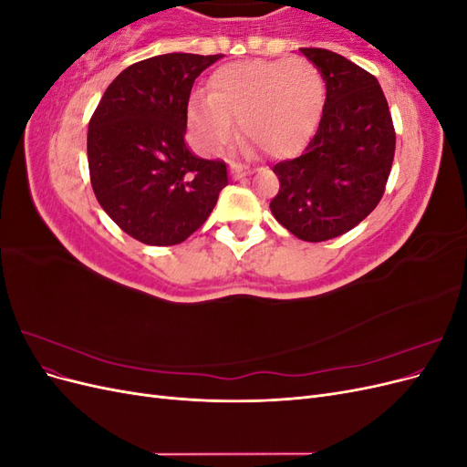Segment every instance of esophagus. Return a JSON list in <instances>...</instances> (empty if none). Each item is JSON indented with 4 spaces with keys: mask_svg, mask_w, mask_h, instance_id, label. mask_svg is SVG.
I'll use <instances>...</instances> for the list:
<instances>
[{
    "mask_svg": "<svg viewBox=\"0 0 467 467\" xmlns=\"http://www.w3.org/2000/svg\"><path fill=\"white\" fill-rule=\"evenodd\" d=\"M245 169H242L239 165H234V169H232V175H234V179H244L245 177Z\"/></svg>",
    "mask_w": 467,
    "mask_h": 467,
    "instance_id": "obj_1",
    "label": "esophagus"
}]
</instances>
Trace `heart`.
Instances as JSON below:
<instances>
[{"label":"heart","mask_w":467,"mask_h":467,"mask_svg":"<svg viewBox=\"0 0 467 467\" xmlns=\"http://www.w3.org/2000/svg\"><path fill=\"white\" fill-rule=\"evenodd\" d=\"M323 101V78L307 60H255L218 67L208 95L196 93L189 119L208 151H220L239 130L265 153L290 151L314 124Z\"/></svg>","instance_id":"1"}]
</instances>
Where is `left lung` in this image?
Returning a JSON list of instances; mask_svg holds the SVG:
<instances>
[{
	"label": "left lung",
	"mask_w": 467,
	"mask_h": 467,
	"mask_svg": "<svg viewBox=\"0 0 467 467\" xmlns=\"http://www.w3.org/2000/svg\"><path fill=\"white\" fill-rule=\"evenodd\" d=\"M325 81L316 134L278 161L273 216L304 242H327L358 225L386 191L395 153L391 112L378 79L325 48H300Z\"/></svg>",
	"instance_id": "obj_1"
}]
</instances>
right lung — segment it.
<instances>
[{
  "instance_id": "obj_1",
  "label": "right lung",
  "mask_w": 467,
  "mask_h": 467,
  "mask_svg": "<svg viewBox=\"0 0 467 467\" xmlns=\"http://www.w3.org/2000/svg\"><path fill=\"white\" fill-rule=\"evenodd\" d=\"M222 58L171 52L115 78L88 130L91 187L122 232L146 245H177L208 220L228 185L222 160L185 146L194 79Z\"/></svg>"
}]
</instances>
